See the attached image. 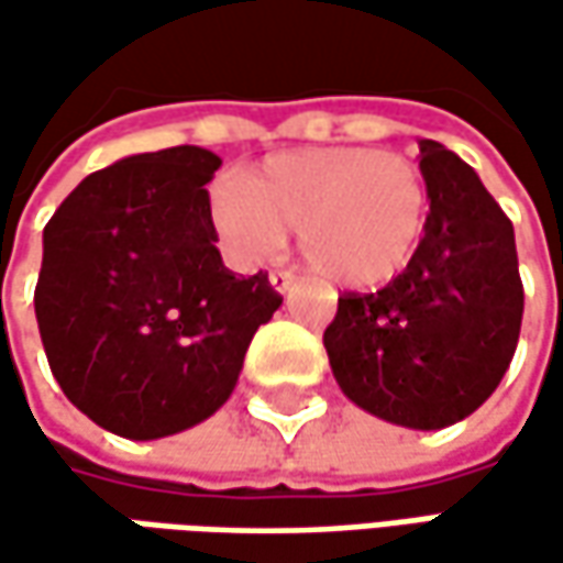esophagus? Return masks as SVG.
I'll return each instance as SVG.
<instances>
[{
	"instance_id": "1",
	"label": "esophagus",
	"mask_w": 563,
	"mask_h": 563,
	"mask_svg": "<svg viewBox=\"0 0 563 563\" xmlns=\"http://www.w3.org/2000/svg\"><path fill=\"white\" fill-rule=\"evenodd\" d=\"M269 282H272V288L278 294H291L297 291V278H294L291 272H285V269H275L269 275Z\"/></svg>"
}]
</instances>
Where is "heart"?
I'll list each match as a JSON object with an SVG mask.
<instances>
[{"mask_svg":"<svg viewBox=\"0 0 563 563\" xmlns=\"http://www.w3.org/2000/svg\"><path fill=\"white\" fill-rule=\"evenodd\" d=\"M429 187L417 165L369 146H316L269 156L209 203L225 253L253 266L275 256L288 228L322 278L376 288L398 275L420 244Z\"/></svg>","mask_w":563,"mask_h":563,"instance_id":"b5f03b06","label":"heart"}]
</instances>
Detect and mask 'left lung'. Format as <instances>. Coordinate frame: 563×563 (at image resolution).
Wrapping results in <instances>:
<instances>
[{
    "label": "left lung",
    "instance_id": "left-lung-1",
    "mask_svg": "<svg viewBox=\"0 0 563 563\" xmlns=\"http://www.w3.org/2000/svg\"><path fill=\"white\" fill-rule=\"evenodd\" d=\"M429 216L407 269L382 291L341 294L322 344L338 385L378 420L444 429L483 407L523 322L514 225L479 175L420 141Z\"/></svg>",
    "mask_w": 563,
    "mask_h": 563
}]
</instances>
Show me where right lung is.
<instances>
[{
  "mask_svg": "<svg viewBox=\"0 0 563 563\" xmlns=\"http://www.w3.org/2000/svg\"><path fill=\"white\" fill-rule=\"evenodd\" d=\"M219 165L203 146L121 159L43 228L33 307L49 369L80 413L134 442L212 417L282 307L266 272L222 263L206 190Z\"/></svg>",
  "mask_w": 563,
  "mask_h": 563,
  "instance_id": "1",
  "label": "right lung"
}]
</instances>
